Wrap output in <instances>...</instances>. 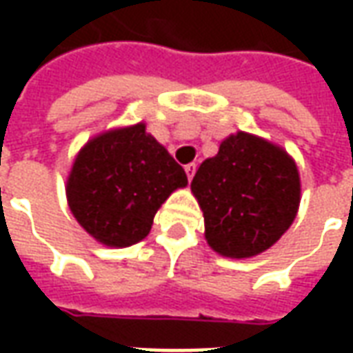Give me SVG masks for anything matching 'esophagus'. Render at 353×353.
Returning a JSON list of instances; mask_svg holds the SVG:
<instances>
[{"instance_id":"34e87169","label":"esophagus","mask_w":353,"mask_h":353,"mask_svg":"<svg viewBox=\"0 0 353 353\" xmlns=\"http://www.w3.org/2000/svg\"><path fill=\"white\" fill-rule=\"evenodd\" d=\"M194 172H196V164H187V166H185V174H187V177H189V181H191L192 179V176H194Z\"/></svg>"}]
</instances>
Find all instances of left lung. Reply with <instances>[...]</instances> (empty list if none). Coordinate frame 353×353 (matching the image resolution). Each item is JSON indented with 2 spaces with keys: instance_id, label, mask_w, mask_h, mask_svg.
I'll list each match as a JSON object with an SVG mask.
<instances>
[{
  "instance_id": "obj_1",
  "label": "left lung",
  "mask_w": 353,
  "mask_h": 353,
  "mask_svg": "<svg viewBox=\"0 0 353 353\" xmlns=\"http://www.w3.org/2000/svg\"><path fill=\"white\" fill-rule=\"evenodd\" d=\"M206 240L223 257L266 252L291 227L301 202L295 161L281 147L238 132L200 164L191 181Z\"/></svg>"
}]
</instances>
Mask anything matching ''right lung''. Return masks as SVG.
Wrapping results in <instances>:
<instances>
[{
    "mask_svg": "<svg viewBox=\"0 0 353 353\" xmlns=\"http://www.w3.org/2000/svg\"><path fill=\"white\" fill-rule=\"evenodd\" d=\"M185 185V170L138 123L90 139L73 161L65 194L90 236L128 248L149 234L157 210Z\"/></svg>",
    "mask_w": 353,
    "mask_h": 353,
    "instance_id": "obj_1",
    "label": "right lung"
}]
</instances>
